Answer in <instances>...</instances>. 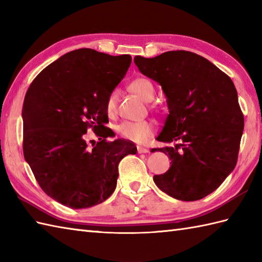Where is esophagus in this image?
I'll list each match as a JSON object with an SVG mask.
<instances>
[{
  "mask_svg": "<svg viewBox=\"0 0 262 262\" xmlns=\"http://www.w3.org/2000/svg\"><path fill=\"white\" fill-rule=\"evenodd\" d=\"M137 152L138 153H148L149 149L146 147H143V146H137Z\"/></svg>",
  "mask_w": 262,
  "mask_h": 262,
  "instance_id": "1",
  "label": "esophagus"
}]
</instances>
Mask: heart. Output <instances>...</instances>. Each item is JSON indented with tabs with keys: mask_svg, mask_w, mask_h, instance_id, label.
Masks as SVG:
<instances>
[{
	"mask_svg": "<svg viewBox=\"0 0 262 262\" xmlns=\"http://www.w3.org/2000/svg\"><path fill=\"white\" fill-rule=\"evenodd\" d=\"M130 90L136 93L145 101H151L154 97V86L147 79L138 77L130 83ZM117 111V93L111 91L107 100H105V113L109 117L116 115ZM155 126L149 120H138V121H122L117 127V132L122 137L128 141L136 143H145L154 134Z\"/></svg>",
	"mask_w": 262,
	"mask_h": 262,
	"instance_id": "b5f03b06",
	"label": "heart"
}]
</instances>
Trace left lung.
Here are the masks:
<instances>
[{"mask_svg": "<svg viewBox=\"0 0 262 262\" xmlns=\"http://www.w3.org/2000/svg\"><path fill=\"white\" fill-rule=\"evenodd\" d=\"M142 74L162 86L169 115L153 148L169 155L170 169L153 180L182 202L202 199L234 170L244 119L230 76L200 55L171 51L153 58L135 56Z\"/></svg>", "mask_w": 262, "mask_h": 262, "instance_id": "1", "label": "left lung"}]
</instances>
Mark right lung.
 I'll list each match as a JSON object with an SVG mask.
<instances>
[{"label":"right lung","mask_w":262,"mask_h":262,"mask_svg":"<svg viewBox=\"0 0 262 262\" xmlns=\"http://www.w3.org/2000/svg\"><path fill=\"white\" fill-rule=\"evenodd\" d=\"M130 63V55L76 49L49 64L28 89L25 159L42 190L64 206L79 209L104 202L116 189L120 160L137 152L132 142H108L113 130L105 127V100ZM89 127L99 137L92 149L84 140Z\"/></svg>","instance_id":"obj_1"}]
</instances>
